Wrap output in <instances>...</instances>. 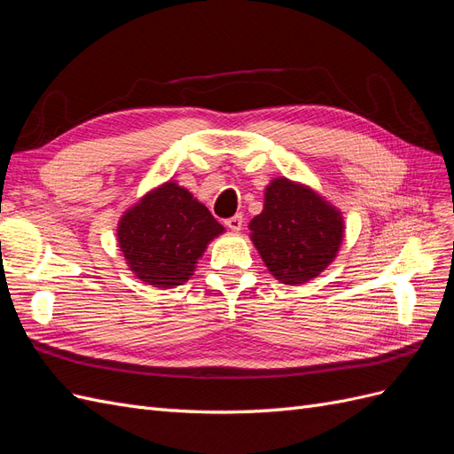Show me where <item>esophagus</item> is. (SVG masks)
I'll use <instances>...</instances> for the list:
<instances>
[{"mask_svg": "<svg viewBox=\"0 0 454 454\" xmlns=\"http://www.w3.org/2000/svg\"><path fill=\"white\" fill-rule=\"evenodd\" d=\"M225 225H227L231 231H240V229H242V215L237 214V215H232V217L225 219Z\"/></svg>", "mask_w": 454, "mask_h": 454, "instance_id": "esophagus-1", "label": "esophagus"}]
</instances>
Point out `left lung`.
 Returning <instances> with one entry per match:
<instances>
[{
    "mask_svg": "<svg viewBox=\"0 0 454 454\" xmlns=\"http://www.w3.org/2000/svg\"><path fill=\"white\" fill-rule=\"evenodd\" d=\"M250 231L272 277L297 286L318 277L337 257L345 222L309 185L277 177L267 185L263 212L252 219Z\"/></svg>",
    "mask_w": 454,
    "mask_h": 454,
    "instance_id": "left-lung-1",
    "label": "left lung"
}]
</instances>
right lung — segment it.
Instances as JSON below:
<instances>
[{
    "label": "right lung",
    "mask_w": 454,
    "mask_h": 454,
    "mask_svg": "<svg viewBox=\"0 0 454 454\" xmlns=\"http://www.w3.org/2000/svg\"><path fill=\"white\" fill-rule=\"evenodd\" d=\"M223 231L202 202L170 180L122 214L117 242L136 277L167 290L193 277L197 261Z\"/></svg>",
    "instance_id": "1"
}]
</instances>
